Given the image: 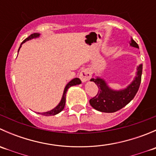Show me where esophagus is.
Listing matches in <instances>:
<instances>
[{"label":"esophagus","mask_w":156,"mask_h":156,"mask_svg":"<svg viewBox=\"0 0 156 156\" xmlns=\"http://www.w3.org/2000/svg\"><path fill=\"white\" fill-rule=\"evenodd\" d=\"M80 79L81 80L82 83L87 82V81H89L90 78H91V73L89 71V69H84L81 70V72H80L79 75Z\"/></svg>","instance_id":"34e87169"}]
</instances>
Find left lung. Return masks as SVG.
Returning a JSON list of instances; mask_svg holds the SVG:
<instances>
[{
    "label": "left lung",
    "mask_w": 156,
    "mask_h": 156,
    "mask_svg": "<svg viewBox=\"0 0 156 156\" xmlns=\"http://www.w3.org/2000/svg\"><path fill=\"white\" fill-rule=\"evenodd\" d=\"M130 45L139 48L137 44L130 38ZM143 65L140 64L136 68V74L133 80L125 88L114 90L108 85L107 82L100 77H95L90 79L99 88L98 94L90 100V104L93 108L102 112H115L125 107L133 99L139 90L142 76Z\"/></svg>",
    "instance_id": "1"
}]
</instances>
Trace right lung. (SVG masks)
Here are the masks:
<instances>
[{"instance_id": "1", "label": "right lung", "mask_w": 156, "mask_h": 156, "mask_svg": "<svg viewBox=\"0 0 156 156\" xmlns=\"http://www.w3.org/2000/svg\"><path fill=\"white\" fill-rule=\"evenodd\" d=\"M40 34H39V33H34V34H31V35L29 36L27 38L25 39V40L22 42L21 45H20V48H19L18 53H19V51H20V49L21 48L22 44H24L25 42L28 41H29V40H31V39H33V38H37V37H40ZM81 83V81L78 78H73L72 80H71L68 84L66 85L65 88H64L62 99H61V100H60V102L59 103V104H58L56 107L53 108V109L50 110V111L45 112H41V113L37 112V113H38V114H41V115H45V116H50V115H56V114H58V113L60 112L61 111H62V110H63L64 107H65L66 96V92H67V90H68L69 88L70 87H72V86L78 85V84H80Z\"/></svg>"}]
</instances>
